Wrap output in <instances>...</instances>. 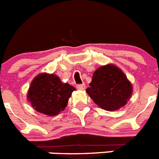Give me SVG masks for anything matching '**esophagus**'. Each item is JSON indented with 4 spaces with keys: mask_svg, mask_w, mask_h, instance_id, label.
Segmentation results:
<instances>
[{
    "mask_svg": "<svg viewBox=\"0 0 159 159\" xmlns=\"http://www.w3.org/2000/svg\"><path fill=\"white\" fill-rule=\"evenodd\" d=\"M76 88L78 90H84L85 89V84H78V85H76Z\"/></svg>",
    "mask_w": 159,
    "mask_h": 159,
    "instance_id": "1",
    "label": "esophagus"
}]
</instances>
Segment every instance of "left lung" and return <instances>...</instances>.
<instances>
[{
    "instance_id": "1",
    "label": "left lung",
    "mask_w": 159,
    "mask_h": 159,
    "mask_svg": "<svg viewBox=\"0 0 159 159\" xmlns=\"http://www.w3.org/2000/svg\"><path fill=\"white\" fill-rule=\"evenodd\" d=\"M86 92L99 107L108 111L119 110L131 97L133 86L120 68L108 64L93 73Z\"/></svg>"
}]
</instances>
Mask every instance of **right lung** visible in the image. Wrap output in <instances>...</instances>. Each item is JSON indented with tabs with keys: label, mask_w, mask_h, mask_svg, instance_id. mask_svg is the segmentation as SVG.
Wrapping results in <instances>:
<instances>
[{
	"label": "right lung",
	"mask_w": 159,
	"mask_h": 159,
	"mask_svg": "<svg viewBox=\"0 0 159 159\" xmlns=\"http://www.w3.org/2000/svg\"><path fill=\"white\" fill-rule=\"evenodd\" d=\"M74 87L54 74L40 73L31 82L27 99L36 111L48 116H57L65 109Z\"/></svg>",
	"instance_id": "obj_1"
}]
</instances>
